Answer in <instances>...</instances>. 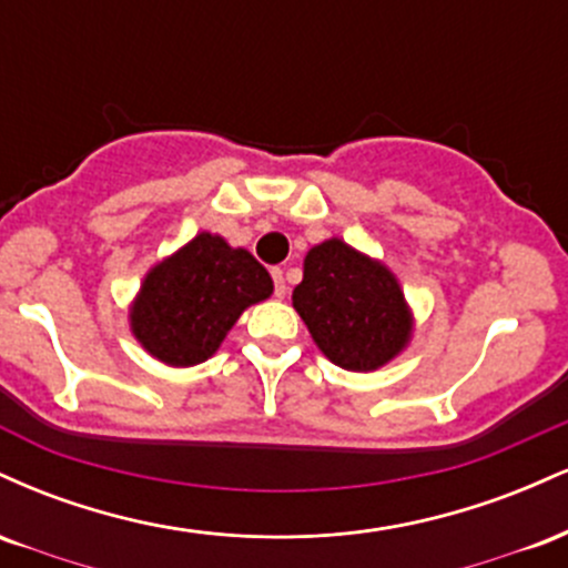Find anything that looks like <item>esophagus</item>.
Listing matches in <instances>:
<instances>
[{
	"label": "esophagus",
	"instance_id": "esophagus-1",
	"mask_svg": "<svg viewBox=\"0 0 568 568\" xmlns=\"http://www.w3.org/2000/svg\"><path fill=\"white\" fill-rule=\"evenodd\" d=\"M272 283H275V296L283 298L285 296V280H283V270H280V266L272 270Z\"/></svg>",
	"mask_w": 568,
	"mask_h": 568
}]
</instances>
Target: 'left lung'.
I'll use <instances>...</instances> for the list:
<instances>
[{
    "label": "left lung",
    "instance_id": "8db88e82",
    "mask_svg": "<svg viewBox=\"0 0 568 568\" xmlns=\"http://www.w3.org/2000/svg\"><path fill=\"white\" fill-rule=\"evenodd\" d=\"M293 306L323 355L347 371L384 366L406 347L410 334L395 277L342 240H328L306 253Z\"/></svg>",
    "mask_w": 568,
    "mask_h": 568
}]
</instances>
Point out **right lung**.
Returning <instances> with one entry per match:
<instances>
[{"label":"right lung","instance_id":"obj_1","mask_svg":"<svg viewBox=\"0 0 568 568\" xmlns=\"http://www.w3.org/2000/svg\"><path fill=\"white\" fill-rule=\"evenodd\" d=\"M272 293V277L243 247L202 232L143 280L133 334L168 366L207 361L245 306Z\"/></svg>","mask_w":568,"mask_h":568}]
</instances>
